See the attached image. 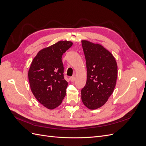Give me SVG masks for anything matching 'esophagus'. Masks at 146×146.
Here are the masks:
<instances>
[{
	"mask_svg": "<svg viewBox=\"0 0 146 146\" xmlns=\"http://www.w3.org/2000/svg\"><path fill=\"white\" fill-rule=\"evenodd\" d=\"M75 79H76V78H75V77H74H74H70V80L71 81V82H74V81L75 80Z\"/></svg>",
	"mask_w": 146,
	"mask_h": 146,
	"instance_id": "1",
	"label": "esophagus"
}]
</instances>
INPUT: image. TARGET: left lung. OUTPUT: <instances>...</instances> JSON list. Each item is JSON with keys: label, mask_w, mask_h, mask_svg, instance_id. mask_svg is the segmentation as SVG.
Here are the masks:
<instances>
[{"label": "left lung", "mask_w": 146, "mask_h": 146, "mask_svg": "<svg viewBox=\"0 0 146 146\" xmlns=\"http://www.w3.org/2000/svg\"><path fill=\"white\" fill-rule=\"evenodd\" d=\"M85 54L87 79L81 91L83 104L90 110L103 106L113 92L117 77L115 58L108 50L99 44L82 40Z\"/></svg>", "instance_id": "left-lung-1"}]
</instances>
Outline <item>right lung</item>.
Listing matches in <instances>:
<instances>
[{"label": "right lung", "mask_w": 146, "mask_h": 146, "mask_svg": "<svg viewBox=\"0 0 146 146\" xmlns=\"http://www.w3.org/2000/svg\"><path fill=\"white\" fill-rule=\"evenodd\" d=\"M73 44L60 41L39 50L28 72L31 91L44 107L55 109L62 102L68 83L64 78L62 55Z\"/></svg>", "instance_id": "1"}]
</instances>
